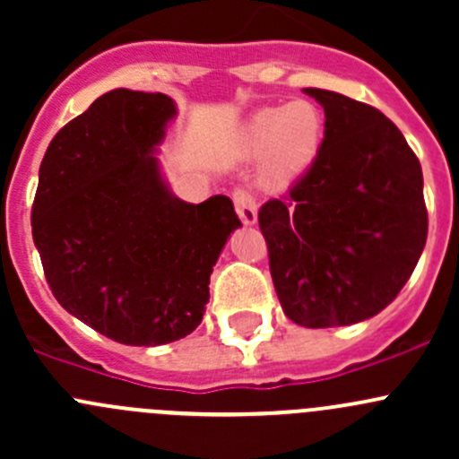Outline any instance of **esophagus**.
Returning a JSON list of instances; mask_svg holds the SVG:
<instances>
[{
  "mask_svg": "<svg viewBox=\"0 0 459 459\" xmlns=\"http://www.w3.org/2000/svg\"><path fill=\"white\" fill-rule=\"evenodd\" d=\"M233 204L235 211H238L239 220L244 221L247 226L255 224L257 221V204L253 193H248L247 188H235L233 191Z\"/></svg>",
  "mask_w": 459,
  "mask_h": 459,
  "instance_id": "34e87169",
  "label": "esophagus"
}]
</instances>
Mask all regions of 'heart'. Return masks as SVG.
I'll return each mask as SVG.
<instances>
[{
    "mask_svg": "<svg viewBox=\"0 0 459 459\" xmlns=\"http://www.w3.org/2000/svg\"><path fill=\"white\" fill-rule=\"evenodd\" d=\"M324 137L322 110L307 100L262 108L248 119L242 151L251 160L266 157L264 182L284 186L316 161Z\"/></svg>",
    "mask_w": 459,
    "mask_h": 459,
    "instance_id": "1",
    "label": "heart"
}]
</instances>
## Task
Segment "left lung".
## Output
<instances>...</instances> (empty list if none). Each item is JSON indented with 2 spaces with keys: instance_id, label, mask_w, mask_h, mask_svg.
I'll return each mask as SVG.
<instances>
[{
  "instance_id": "8db88e82",
  "label": "left lung",
  "mask_w": 459,
  "mask_h": 459,
  "mask_svg": "<svg viewBox=\"0 0 459 459\" xmlns=\"http://www.w3.org/2000/svg\"><path fill=\"white\" fill-rule=\"evenodd\" d=\"M324 108V140L281 200L259 208L286 317L349 326L386 308L418 266L429 233L422 166L373 106L304 88Z\"/></svg>"
}]
</instances>
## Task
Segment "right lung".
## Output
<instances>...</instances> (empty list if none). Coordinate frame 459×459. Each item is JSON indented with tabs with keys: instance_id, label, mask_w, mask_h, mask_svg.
I'll return each mask as SVG.
<instances>
[{
	"instance_id": "1",
	"label": "right lung",
	"mask_w": 459,
	"mask_h": 459,
	"mask_svg": "<svg viewBox=\"0 0 459 459\" xmlns=\"http://www.w3.org/2000/svg\"><path fill=\"white\" fill-rule=\"evenodd\" d=\"M164 92L115 88L48 143L32 202L46 281L71 316L131 346L200 326L208 281L238 226L233 202L175 197L152 155L175 117Z\"/></svg>"
}]
</instances>
